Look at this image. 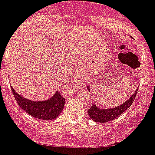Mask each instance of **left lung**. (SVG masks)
I'll return each mask as SVG.
<instances>
[{"mask_svg":"<svg viewBox=\"0 0 155 155\" xmlns=\"http://www.w3.org/2000/svg\"><path fill=\"white\" fill-rule=\"evenodd\" d=\"M87 90L91 91L89 87H87ZM137 91H138V89L136 90L133 95L126 102L122 104L121 105L112 107V108H107V109L99 108L95 104H93L91 108H89L88 111H87L89 116L91 117L92 120L97 122H107L115 119V118H117V117L122 115V113L125 112L131 106L136 96H137Z\"/></svg>","mask_w":155,"mask_h":155,"instance_id":"1","label":"left lung"}]
</instances>
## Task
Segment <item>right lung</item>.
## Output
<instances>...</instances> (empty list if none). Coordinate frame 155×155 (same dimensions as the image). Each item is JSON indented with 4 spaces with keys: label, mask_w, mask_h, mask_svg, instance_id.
Masks as SVG:
<instances>
[{
    "label": "right lung",
    "mask_w": 155,
    "mask_h": 155,
    "mask_svg": "<svg viewBox=\"0 0 155 155\" xmlns=\"http://www.w3.org/2000/svg\"><path fill=\"white\" fill-rule=\"evenodd\" d=\"M12 91L18 106L34 118L43 120H52L57 118L64 108L65 99L58 91L55 92L54 96L48 100L33 101L16 93L12 87Z\"/></svg>",
    "instance_id": "obj_1"
}]
</instances>
